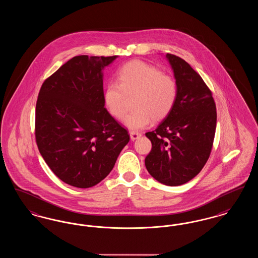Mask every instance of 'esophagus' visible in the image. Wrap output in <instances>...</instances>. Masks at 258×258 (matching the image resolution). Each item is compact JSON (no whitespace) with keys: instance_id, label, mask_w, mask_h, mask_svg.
<instances>
[{"instance_id":"esophagus-1","label":"esophagus","mask_w":258,"mask_h":258,"mask_svg":"<svg viewBox=\"0 0 258 258\" xmlns=\"http://www.w3.org/2000/svg\"><path fill=\"white\" fill-rule=\"evenodd\" d=\"M130 135H131V139L132 140H136L139 137H141V134L140 133H136V132H131Z\"/></svg>"}]
</instances>
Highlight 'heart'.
<instances>
[{
	"label": "heart",
	"mask_w": 258,
	"mask_h": 258,
	"mask_svg": "<svg viewBox=\"0 0 258 258\" xmlns=\"http://www.w3.org/2000/svg\"><path fill=\"white\" fill-rule=\"evenodd\" d=\"M117 82L104 89L105 107L111 115L122 119L126 113V98H133L134 110L124 119V124L134 131L146 127L154 119L160 121L171 112L178 96L176 80L171 75L139 60L128 61L117 72Z\"/></svg>",
	"instance_id": "obj_1"
}]
</instances>
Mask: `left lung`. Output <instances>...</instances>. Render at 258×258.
<instances>
[{
    "mask_svg": "<svg viewBox=\"0 0 258 258\" xmlns=\"http://www.w3.org/2000/svg\"><path fill=\"white\" fill-rule=\"evenodd\" d=\"M178 87L171 112L146 136L152 150L145 159L148 172L166 185L195 178L207 162L215 138L217 109L211 90L182 58L166 54Z\"/></svg>",
    "mask_w": 258,
    "mask_h": 258,
    "instance_id": "8db88e82",
    "label": "left lung"
}]
</instances>
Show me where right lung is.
I'll return each instance as SVG.
<instances>
[{
    "instance_id": "1",
    "label": "right lung",
    "mask_w": 258,
    "mask_h": 258,
    "mask_svg": "<svg viewBox=\"0 0 258 258\" xmlns=\"http://www.w3.org/2000/svg\"><path fill=\"white\" fill-rule=\"evenodd\" d=\"M117 56H75L50 75L36 105L37 148L53 173L73 186L102 181L128 143L127 131L106 108L102 70Z\"/></svg>"
}]
</instances>
